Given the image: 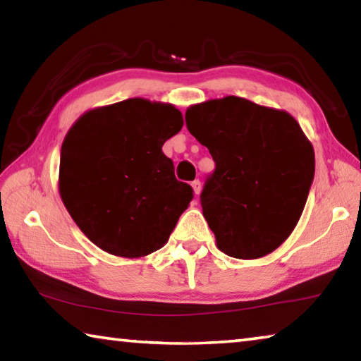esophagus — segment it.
Masks as SVG:
<instances>
[{
	"mask_svg": "<svg viewBox=\"0 0 361 361\" xmlns=\"http://www.w3.org/2000/svg\"><path fill=\"white\" fill-rule=\"evenodd\" d=\"M191 186H192V191H194L195 195H199L200 191H202V185H200L199 180H194V181L191 183Z\"/></svg>",
	"mask_w": 361,
	"mask_h": 361,
	"instance_id": "1",
	"label": "esophagus"
}]
</instances>
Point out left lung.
Listing matches in <instances>:
<instances>
[{
    "mask_svg": "<svg viewBox=\"0 0 361 361\" xmlns=\"http://www.w3.org/2000/svg\"><path fill=\"white\" fill-rule=\"evenodd\" d=\"M188 130L216 164L200 195L223 253L262 258L288 239L315 172L314 146L283 109L235 95L186 109Z\"/></svg>",
    "mask_w": 361,
    "mask_h": 361,
    "instance_id": "left-lung-1",
    "label": "left lung"
}]
</instances>
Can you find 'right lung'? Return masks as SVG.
Instances as JSON below:
<instances>
[{
	"label": "right lung",
	"instance_id": "obj_1",
	"mask_svg": "<svg viewBox=\"0 0 361 361\" xmlns=\"http://www.w3.org/2000/svg\"><path fill=\"white\" fill-rule=\"evenodd\" d=\"M181 127L172 103L137 97L89 109L66 132L60 197L103 252L133 259L167 243L192 199V188L175 178L162 152Z\"/></svg>",
	"mask_w": 361,
	"mask_h": 361
}]
</instances>
